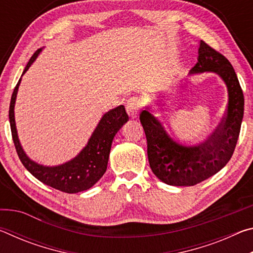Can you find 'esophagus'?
Here are the masks:
<instances>
[{
	"label": "esophagus",
	"instance_id": "obj_1",
	"mask_svg": "<svg viewBox=\"0 0 253 253\" xmlns=\"http://www.w3.org/2000/svg\"><path fill=\"white\" fill-rule=\"evenodd\" d=\"M126 110H127L128 115H129V116L132 118L138 116L140 110H142V100H140V98L136 97V96L130 97L129 99L127 100Z\"/></svg>",
	"mask_w": 253,
	"mask_h": 253
}]
</instances>
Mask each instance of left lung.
<instances>
[{"label": "left lung", "instance_id": "1", "mask_svg": "<svg viewBox=\"0 0 253 253\" xmlns=\"http://www.w3.org/2000/svg\"><path fill=\"white\" fill-rule=\"evenodd\" d=\"M214 72L228 88L229 102L215 131L196 146H183L170 137L148 110L140 113L147 139V155L153 173L169 185L192 186L216 174L232 157L245 110V98L232 65L223 54L201 40L199 58L190 74Z\"/></svg>", "mask_w": 253, "mask_h": 253}]
</instances>
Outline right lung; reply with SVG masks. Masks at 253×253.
<instances>
[{
    "label": "right lung",
    "instance_id": "add662e5",
    "mask_svg": "<svg viewBox=\"0 0 253 253\" xmlns=\"http://www.w3.org/2000/svg\"><path fill=\"white\" fill-rule=\"evenodd\" d=\"M40 51L41 49L37 50L33 53L27 67H25L22 76L27 72L34 60L37 59ZM20 83L21 78L18 84L15 85L13 93H12L8 119H10L12 138H13L16 153H18L20 161L22 162L24 168L45 185L65 192V193H78V192L85 191L95 185L107 169L111 143H113L115 135L117 134V131L121 129L124 124L127 123L129 119L125 107L123 105L118 106L102 116L96 129L93 130L88 144L78 154V156L65 163V164L50 168V166L40 165L30 160L19 142L14 119V105Z\"/></svg>",
    "mask_w": 253,
    "mask_h": 253
}]
</instances>
